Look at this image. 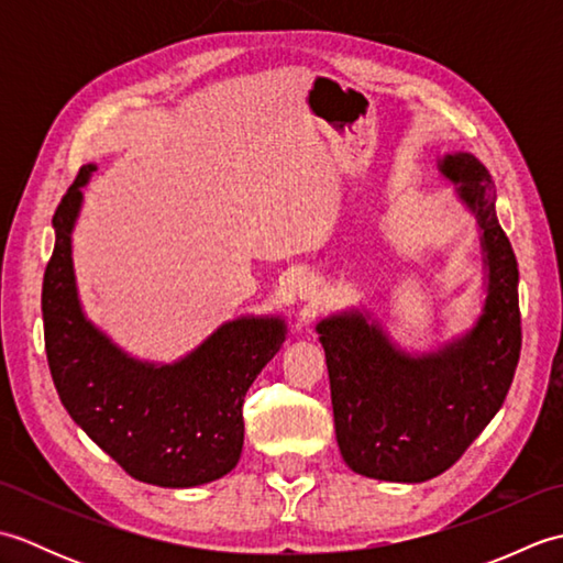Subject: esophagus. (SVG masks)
<instances>
[{"mask_svg":"<svg viewBox=\"0 0 563 563\" xmlns=\"http://www.w3.org/2000/svg\"><path fill=\"white\" fill-rule=\"evenodd\" d=\"M317 295H319V283L314 278H305L300 283V297H302V300H314Z\"/></svg>","mask_w":563,"mask_h":563,"instance_id":"esophagus-1","label":"esophagus"}]
</instances>
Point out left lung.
Listing matches in <instances>:
<instances>
[{"label": "left lung", "mask_w": 563, "mask_h": 563, "mask_svg": "<svg viewBox=\"0 0 563 563\" xmlns=\"http://www.w3.org/2000/svg\"><path fill=\"white\" fill-rule=\"evenodd\" d=\"M440 172L479 218L488 266L486 305L464 339L411 357L361 312L319 321L333 426L345 464L382 482L442 474L498 413L520 361L518 261L496 218L492 176L472 154H448Z\"/></svg>", "instance_id": "8db88e82"}]
</instances>
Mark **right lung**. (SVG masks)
<instances>
[{
	"instance_id": "right-lung-1",
	"label": "right lung",
	"mask_w": 563,
	"mask_h": 563,
	"mask_svg": "<svg viewBox=\"0 0 563 563\" xmlns=\"http://www.w3.org/2000/svg\"><path fill=\"white\" fill-rule=\"evenodd\" d=\"M97 166H81L53 214L55 249L43 275L47 367L84 433L137 482L188 488L232 472L244 445L242 406L285 341L280 319H236L174 365L128 357L84 319L71 273V227L81 186Z\"/></svg>"
}]
</instances>
